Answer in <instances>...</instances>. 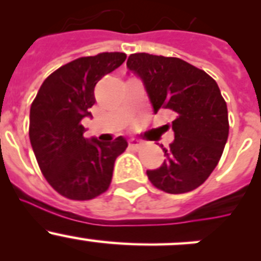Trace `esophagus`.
<instances>
[{
	"label": "esophagus",
	"instance_id": "esophagus-1",
	"mask_svg": "<svg viewBox=\"0 0 261 261\" xmlns=\"http://www.w3.org/2000/svg\"><path fill=\"white\" fill-rule=\"evenodd\" d=\"M141 145H143V144H141V141L136 140V139H131V140L128 141V147H131V149H134V150H138Z\"/></svg>",
	"mask_w": 261,
	"mask_h": 261
}]
</instances>
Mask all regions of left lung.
<instances>
[{
	"label": "left lung",
	"mask_w": 261,
	"mask_h": 261,
	"mask_svg": "<svg viewBox=\"0 0 261 261\" xmlns=\"http://www.w3.org/2000/svg\"><path fill=\"white\" fill-rule=\"evenodd\" d=\"M128 70L143 82L154 114L174 115V140L162 149V167L146 170L152 186L170 194L198 188L218 164L228 138L227 106L217 83L204 70L179 58L136 53Z\"/></svg>",
	"instance_id": "left-lung-1"
}]
</instances>
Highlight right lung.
<instances>
[{"mask_svg": "<svg viewBox=\"0 0 261 261\" xmlns=\"http://www.w3.org/2000/svg\"><path fill=\"white\" fill-rule=\"evenodd\" d=\"M126 59L125 53H101L63 65L41 84L30 109L29 136L45 179L62 196L88 201L109 189L116 158L127 141L84 138V117L96 103L94 87Z\"/></svg>", "mask_w": 261, "mask_h": 261, "instance_id": "obj_1", "label": "right lung"}]
</instances>
